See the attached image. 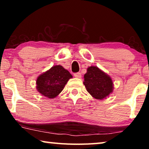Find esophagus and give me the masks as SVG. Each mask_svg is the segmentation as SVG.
Segmentation results:
<instances>
[{
    "instance_id": "obj_1",
    "label": "esophagus",
    "mask_w": 149,
    "mask_h": 149,
    "mask_svg": "<svg viewBox=\"0 0 149 149\" xmlns=\"http://www.w3.org/2000/svg\"><path fill=\"white\" fill-rule=\"evenodd\" d=\"M74 76L75 77H77V78H81V73H79V72L75 73V74H74Z\"/></svg>"
}]
</instances>
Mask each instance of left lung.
Returning a JSON list of instances; mask_svg holds the SVG:
<instances>
[{
	"label": "left lung",
	"mask_w": 149,
	"mask_h": 149,
	"mask_svg": "<svg viewBox=\"0 0 149 149\" xmlns=\"http://www.w3.org/2000/svg\"><path fill=\"white\" fill-rule=\"evenodd\" d=\"M84 84L88 93L98 100L107 98L114 89L111 77L96 66L88 68L84 75Z\"/></svg>",
	"instance_id": "1"
}]
</instances>
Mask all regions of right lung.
I'll list each match as a JSON object with an SVG mask.
<instances>
[{
	"label": "right lung",
	"instance_id": "add662e5",
	"mask_svg": "<svg viewBox=\"0 0 149 149\" xmlns=\"http://www.w3.org/2000/svg\"><path fill=\"white\" fill-rule=\"evenodd\" d=\"M72 75L62 65H56L37 77V90L40 94L49 99L57 97Z\"/></svg>",
	"mask_w": 149,
	"mask_h": 149
}]
</instances>
